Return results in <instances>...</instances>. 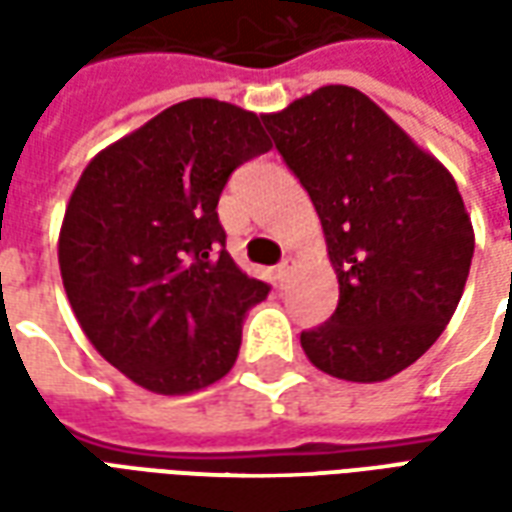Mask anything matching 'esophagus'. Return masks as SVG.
I'll use <instances>...</instances> for the list:
<instances>
[{"label": "esophagus", "instance_id": "obj_1", "mask_svg": "<svg viewBox=\"0 0 512 512\" xmlns=\"http://www.w3.org/2000/svg\"><path fill=\"white\" fill-rule=\"evenodd\" d=\"M293 266H296V260L293 257H285L282 263L277 266V279L279 282H285V279L290 277V271H293Z\"/></svg>", "mask_w": 512, "mask_h": 512}]
</instances>
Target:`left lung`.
Returning a JSON list of instances; mask_svg holds the SVG:
<instances>
[{
    "label": "left lung",
    "instance_id": "left-lung-1",
    "mask_svg": "<svg viewBox=\"0 0 512 512\" xmlns=\"http://www.w3.org/2000/svg\"><path fill=\"white\" fill-rule=\"evenodd\" d=\"M263 126L321 216L337 310L301 332L312 365L384 381L439 340L474 255L455 180L365 93L329 84Z\"/></svg>",
    "mask_w": 512,
    "mask_h": 512
}]
</instances>
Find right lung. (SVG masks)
I'll list each match as a JSON object with an SVG mask.
<instances>
[{"label":"right lung","instance_id":"obj_1","mask_svg":"<svg viewBox=\"0 0 512 512\" xmlns=\"http://www.w3.org/2000/svg\"><path fill=\"white\" fill-rule=\"evenodd\" d=\"M255 112L191 98L87 164L60 230V271L76 321L123 376L189 395L230 373L246 312L271 285L224 249L219 197L268 153Z\"/></svg>","mask_w":512,"mask_h":512}]
</instances>
